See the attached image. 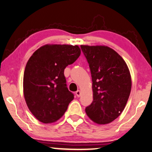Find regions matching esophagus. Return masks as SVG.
I'll return each mask as SVG.
<instances>
[{
	"instance_id": "34e87169",
	"label": "esophagus",
	"mask_w": 152,
	"mask_h": 152,
	"mask_svg": "<svg viewBox=\"0 0 152 152\" xmlns=\"http://www.w3.org/2000/svg\"><path fill=\"white\" fill-rule=\"evenodd\" d=\"M75 94L77 96H78V97H80V96H81V91H77L75 92Z\"/></svg>"
}]
</instances>
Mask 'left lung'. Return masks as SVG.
<instances>
[{"mask_svg":"<svg viewBox=\"0 0 152 152\" xmlns=\"http://www.w3.org/2000/svg\"><path fill=\"white\" fill-rule=\"evenodd\" d=\"M91 70L93 101L86 107L91 119L107 124L124 110L131 92L128 67L115 50L106 46L81 45Z\"/></svg>","mask_w":152,"mask_h":152,"instance_id":"left-lung-1","label":"left lung"}]
</instances>
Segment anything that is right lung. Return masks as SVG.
I'll list each match as a JSON object with an SVG mask.
<instances>
[{"label":"right lung","instance_id":"1","mask_svg":"<svg viewBox=\"0 0 152 152\" xmlns=\"http://www.w3.org/2000/svg\"><path fill=\"white\" fill-rule=\"evenodd\" d=\"M80 53L77 45H47L28 60L23 77L24 96L31 113L40 122L57 121L74 99L64 72Z\"/></svg>","mask_w":152,"mask_h":152}]
</instances>
